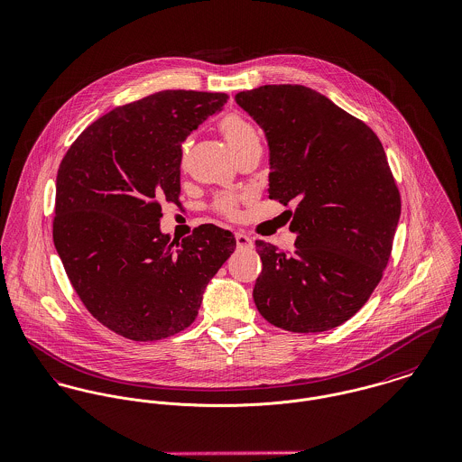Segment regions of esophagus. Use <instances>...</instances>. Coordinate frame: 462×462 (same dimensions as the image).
I'll return each instance as SVG.
<instances>
[{
  "instance_id": "1",
  "label": "esophagus",
  "mask_w": 462,
  "mask_h": 462,
  "mask_svg": "<svg viewBox=\"0 0 462 462\" xmlns=\"http://www.w3.org/2000/svg\"><path fill=\"white\" fill-rule=\"evenodd\" d=\"M236 241H237V248L239 249H246L251 248L253 246V241L249 239L246 234H236Z\"/></svg>"
}]
</instances>
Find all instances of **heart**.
Here are the masks:
<instances>
[{
    "mask_svg": "<svg viewBox=\"0 0 462 462\" xmlns=\"http://www.w3.org/2000/svg\"><path fill=\"white\" fill-rule=\"evenodd\" d=\"M217 130L221 132V135L225 137L230 149L236 152V156H241L243 152H246L253 147H260V135H258L256 128L241 114L230 112V114L221 116L217 119ZM189 151H191V141L186 139L180 145V165L182 167L188 163ZM214 209L226 217H237V214H239L237 199L232 195H221L214 202Z\"/></svg>",
    "mask_w": 462,
    "mask_h": 462,
    "instance_id": "b5f03b06",
    "label": "heart"
}]
</instances>
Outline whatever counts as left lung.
<instances>
[{
    "mask_svg": "<svg viewBox=\"0 0 462 462\" xmlns=\"http://www.w3.org/2000/svg\"><path fill=\"white\" fill-rule=\"evenodd\" d=\"M236 102L265 132L269 197L297 202L293 253L254 243L256 310L290 332L330 330L367 302L391 258L401 197L383 145L306 86H260Z\"/></svg>",
    "mask_w": 462,
    "mask_h": 462,
    "instance_id": "8db88e82",
    "label": "left lung"
}]
</instances>
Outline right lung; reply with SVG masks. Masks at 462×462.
Here are the masks:
<instances>
[{"label": "right lung", "mask_w": 462, "mask_h": 462, "mask_svg": "<svg viewBox=\"0 0 462 462\" xmlns=\"http://www.w3.org/2000/svg\"><path fill=\"white\" fill-rule=\"evenodd\" d=\"M225 93L160 91L110 110L71 143L56 178L54 246L86 310L134 341L174 336L236 249L200 225L162 234V202L179 204L180 143L226 104Z\"/></svg>", "instance_id": "right-lung-1"}]
</instances>
